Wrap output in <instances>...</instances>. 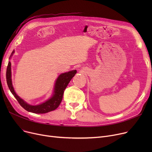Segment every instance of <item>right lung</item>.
Wrapping results in <instances>:
<instances>
[{"label":"right lung","instance_id":"1","mask_svg":"<svg viewBox=\"0 0 152 152\" xmlns=\"http://www.w3.org/2000/svg\"><path fill=\"white\" fill-rule=\"evenodd\" d=\"M14 53V51L12 52L11 56ZM76 70L70 71L66 73L61 74L57 78L55 84L54 92L52 96L46 102L41 103V104L38 105H31L28 104L23 99H21L20 97H18L15 93L14 89L12 83L11 79V63L9 61L8 63V66L7 68L6 72V79L8 87L18 102L19 104L29 112H32L34 113H46L49 112V111L55 110L57 109L60 105V103L63 99V95L64 93V91L65 90L68 84H69L71 79L74 77V76L76 74Z\"/></svg>","mask_w":152,"mask_h":152}]
</instances>
